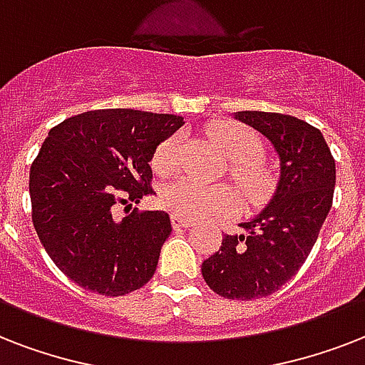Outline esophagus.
I'll return each mask as SVG.
<instances>
[{
  "label": "esophagus",
  "mask_w": 365,
  "mask_h": 365,
  "mask_svg": "<svg viewBox=\"0 0 365 365\" xmlns=\"http://www.w3.org/2000/svg\"><path fill=\"white\" fill-rule=\"evenodd\" d=\"M172 225H174V229H187V227H191V222H189V220H185V217L172 216Z\"/></svg>",
  "instance_id": "1"
}]
</instances>
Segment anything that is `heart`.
Here are the masks:
<instances>
[{
  "mask_svg": "<svg viewBox=\"0 0 365 365\" xmlns=\"http://www.w3.org/2000/svg\"><path fill=\"white\" fill-rule=\"evenodd\" d=\"M210 138L231 160L229 172L248 199H261L272 185L271 174L257 157L263 151L261 138L239 123H216ZM182 159V134H172L159 143L153 155V168L159 174H170ZM160 205L174 216L199 220L217 212H229L237 206V195L227 185H205L189 178H180L160 191Z\"/></svg>",
  "mask_w": 365,
  "mask_h": 365,
  "instance_id": "b5f03b06",
  "label": "heart"
}]
</instances>
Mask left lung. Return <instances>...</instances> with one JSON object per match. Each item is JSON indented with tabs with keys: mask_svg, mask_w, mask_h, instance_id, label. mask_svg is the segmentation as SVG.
<instances>
[{
	"mask_svg": "<svg viewBox=\"0 0 365 365\" xmlns=\"http://www.w3.org/2000/svg\"><path fill=\"white\" fill-rule=\"evenodd\" d=\"M235 119L261 132L280 160L277 189L242 233L225 235L202 263V277L227 299L274 294L305 263L326 222L335 187V160L322 132L297 117L237 111Z\"/></svg>",
	"mask_w": 365,
	"mask_h": 365,
	"instance_id": "obj_1",
	"label": "left lung"
}]
</instances>
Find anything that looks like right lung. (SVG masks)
I'll return each instance as SVG.
<instances>
[{"label":"right lung","instance_id":"right-lung-1","mask_svg":"<svg viewBox=\"0 0 365 365\" xmlns=\"http://www.w3.org/2000/svg\"><path fill=\"white\" fill-rule=\"evenodd\" d=\"M183 117L96 110L48 132L30 168L31 220L48 257L66 277L96 294L125 295L153 277L172 225L163 210L117 220V202L153 193L155 149Z\"/></svg>","mask_w":365,"mask_h":365}]
</instances>
